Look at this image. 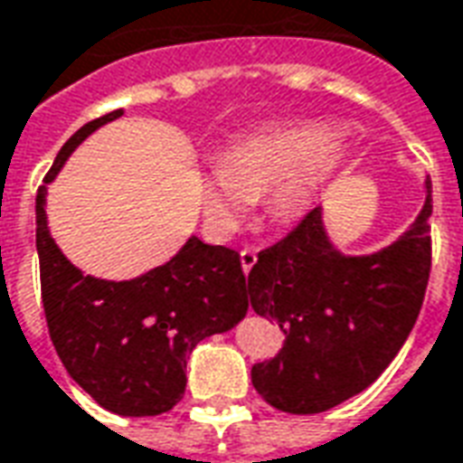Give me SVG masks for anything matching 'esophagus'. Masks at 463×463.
<instances>
[{
  "label": "esophagus",
  "mask_w": 463,
  "mask_h": 463,
  "mask_svg": "<svg viewBox=\"0 0 463 463\" xmlns=\"http://www.w3.org/2000/svg\"><path fill=\"white\" fill-rule=\"evenodd\" d=\"M258 262V250L252 248V245H245L241 250V265H242V270L245 272H250L252 270V265Z\"/></svg>",
  "instance_id": "34e87169"
}]
</instances>
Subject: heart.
I'll return each instance as SVG.
<instances>
[{"instance_id":"obj_1","label":"heart","mask_w":463,"mask_h":463,"mask_svg":"<svg viewBox=\"0 0 463 463\" xmlns=\"http://www.w3.org/2000/svg\"><path fill=\"white\" fill-rule=\"evenodd\" d=\"M345 146L325 123H288L238 138L222 161L198 173L203 215L215 232H232L268 193L275 221L305 218L335 181Z\"/></svg>"}]
</instances>
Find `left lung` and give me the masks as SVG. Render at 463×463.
<instances>
[{"instance_id": "1", "label": "left lung", "mask_w": 463, "mask_h": 463, "mask_svg": "<svg viewBox=\"0 0 463 463\" xmlns=\"http://www.w3.org/2000/svg\"><path fill=\"white\" fill-rule=\"evenodd\" d=\"M431 183L427 181V188ZM431 191L394 245L345 258L327 241L320 208L258 252L245 295L278 320L285 342L252 364V387L288 414H320L367 389L397 357L424 302L431 272Z\"/></svg>"}]
</instances>
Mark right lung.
Listing matches in <instances>:
<instances>
[{"instance_id":"right-lung-1","label":"right lung","mask_w":463,"mask_h":463,"mask_svg":"<svg viewBox=\"0 0 463 463\" xmlns=\"http://www.w3.org/2000/svg\"><path fill=\"white\" fill-rule=\"evenodd\" d=\"M123 109L81 126L61 146L44 183L79 143ZM46 188L36 191V250L49 337L79 387L121 417H156L185 392V359L248 312L241 252L191 238L161 268L109 282L74 268L49 235Z\"/></svg>"}]
</instances>
